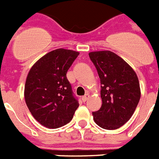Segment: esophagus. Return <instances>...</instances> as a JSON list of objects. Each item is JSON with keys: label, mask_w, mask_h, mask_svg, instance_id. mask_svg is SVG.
<instances>
[{"label": "esophagus", "mask_w": 159, "mask_h": 159, "mask_svg": "<svg viewBox=\"0 0 159 159\" xmlns=\"http://www.w3.org/2000/svg\"><path fill=\"white\" fill-rule=\"evenodd\" d=\"M89 94L86 93L85 96H83V97H81V100H82L83 102H85V101H86L87 100L89 99Z\"/></svg>", "instance_id": "1"}]
</instances>
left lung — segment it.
Segmentation results:
<instances>
[{
  "label": "left lung",
  "instance_id": "left-lung-1",
  "mask_svg": "<svg viewBox=\"0 0 159 159\" xmlns=\"http://www.w3.org/2000/svg\"><path fill=\"white\" fill-rule=\"evenodd\" d=\"M101 79L102 105L93 111V120L101 128L115 130L128 122L140 99L138 77L127 62L109 51L89 54Z\"/></svg>",
  "mask_w": 159,
  "mask_h": 159
}]
</instances>
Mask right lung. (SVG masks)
Listing matches in <instances>:
<instances>
[{
  "label": "right lung",
  "mask_w": 159,
  "mask_h": 159,
  "mask_svg": "<svg viewBox=\"0 0 159 159\" xmlns=\"http://www.w3.org/2000/svg\"><path fill=\"white\" fill-rule=\"evenodd\" d=\"M78 51L54 50L32 66L27 77L24 98L31 115L48 128H58L72 120L79 106L66 73Z\"/></svg>",
  "instance_id": "1"
}]
</instances>
